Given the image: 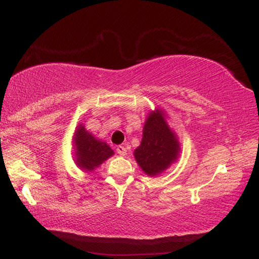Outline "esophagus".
<instances>
[{
	"label": "esophagus",
	"mask_w": 259,
	"mask_h": 259,
	"mask_svg": "<svg viewBox=\"0 0 259 259\" xmlns=\"http://www.w3.org/2000/svg\"><path fill=\"white\" fill-rule=\"evenodd\" d=\"M116 152H117V154H120L121 156L126 155V148L124 146H122V145L116 147Z\"/></svg>",
	"instance_id": "esophagus-1"
}]
</instances>
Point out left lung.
<instances>
[{"instance_id":"8db88e82","label":"left lung","mask_w":259,"mask_h":259,"mask_svg":"<svg viewBox=\"0 0 259 259\" xmlns=\"http://www.w3.org/2000/svg\"><path fill=\"white\" fill-rule=\"evenodd\" d=\"M181 146L161 109L151 112L143 129V139L134 152L135 159L148 176L168 169L178 159Z\"/></svg>"}]
</instances>
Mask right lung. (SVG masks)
<instances>
[{"label":"right lung","mask_w":259,"mask_h":259,"mask_svg":"<svg viewBox=\"0 0 259 259\" xmlns=\"http://www.w3.org/2000/svg\"><path fill=\"white\" fill-rule=\"evenodd\" d=\"M73 142L75 146V163L84 171H93L114 154L106 143L95 138L83 124L76 128Z\"/></svg>","instance_id":"1"}]
</instances>
